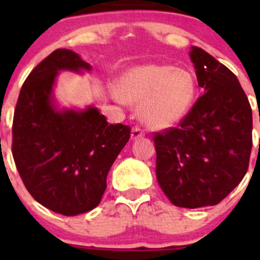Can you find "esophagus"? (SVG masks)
I'll list each match as a JSON object with an SVG mask.
<instances>
[{
    "label": "esophagus",
    "instance_id": "34e87169",
    "mask_svg": "<svg viewBox=\"0 0 260 260\" xmlns=\"http://www.w3.org/2000/svg\"><path fill=\"white\" fill-rule=\"evenodd\" d=\"M143 136H145V132H143L140 127L132 128V133H131V138H132V140H137V138L143 137Z\"/></svg>",
    "mask_w": 260,
    "mask_h": 260
}]
</instances>
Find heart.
I'll return each instance as SVG.
<instances>
[{
	"label": "heart",
	"instance_id": "heart-1",
	"mask_svg": "<svg viewBox=\"0 0 260 260\" xmlns=\"http://www.w3.org/2000/svg\"><path fill=\"white\" fill-rule=\"evenodd\" d=\"M115 93L124 103L141 106V118L148 127L166 129L180 123L190 112L196 83L188 70L149 64L132 68L120 75Z\"/></svg>",
	"mask_w": 260,
	"mask_h": 260
}]
</instances>
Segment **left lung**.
Here are the masks:
<instances>
[{"label":"left lung","mask_w":260,"mask_h":260,"mask_svg":"<svg viewBox=\"0 0 260 260\" xmlns=\"http://www.w3.org/2000/svg\"><path fill=\"white\" fill-rule=\"evenodd\" d=\"M190 57L204 94L179 127L153 133L156 176L174 205L196 209L224 200L249 167L251 107L234 73L200 48Z\"/></svg>","instance_id":"1"}]
</instances>
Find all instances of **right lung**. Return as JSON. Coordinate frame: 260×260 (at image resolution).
Here are the masks:
<instances>
[{"label": "right lung", "mask_w": 260, "mask_h": 260, "mask_svg": "<svg viewBox=\"0 0 260 260\" xmlns=\"http://www.w3.org/2000/svg\"><path fill=\"white\" fill-rule=\"evenodd\" d=\"M81 69L90 65L74 51H52L26 78L12 123V156L23 185L38 203L65 216L99 205L109 170L131 137L129 125L109 124L93 107L55 109L57 72Z\"/></svg>", "instance_id": "add662e5"}]
</instances>
